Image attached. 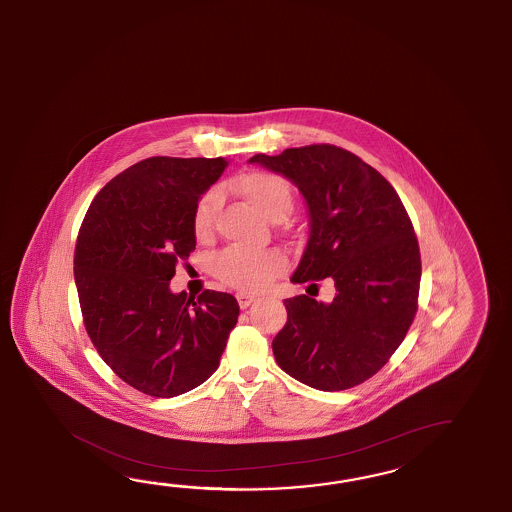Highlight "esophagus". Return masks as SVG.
<instances>
[{
    "instance_id": "obj_1",
    "label": "esophagus",
    "mask_w": 512,
    "mask_h": 512,
    "mask_svg": "<svg viewBox=\"0 0 512 512\" xmlns=\"http://www.w3.org/2000/svg\"><path fill=\"white\" fill-rule=\"evenodd\" d=\"M236 300L240 303L241 309H247V307H251L252 303L256 301V294H252V292L241 291L236 294Z\"/></svg>"
}]
</instances>
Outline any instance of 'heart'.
Returning a JSON list of instances; mask_svg holds the SVG:
<instances>
[{
  "label": "heart",
  "instance_id": "1",
  "mask_svg": "<svg viewBox=\"0 0 512 512\" xmlns=\"http://www.w3.org/2000/svg\"><path fill=\"white\" fill-rule=\"evenodd\" d=\"M232 189L251 203L252 209L271 221L285 220L292 211V191L289 183L272 172L252 171L232 181ZM218 211V192L201 196L194 211V232L198 238H207L214 227ZM285 256L280 251H243L227 249L214 261L218 280L238 287L256 289L285 269Z\"/></svg>",
  "mask_w": 512,
  "mask_h": 512
}]
</instances>
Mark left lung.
Returning a JSON list of instances; mask_svg holds the SVG:
<instances>
[{
    "label": "left lung",
    "instance_id": "8db88e82",
    "mask_svg": "<svg viewBox=\"0 0 512 512\" xmlns=\"http://www.w3.org/2000/svg\"><path fill=\"white\" fill-rule=\"evenodd\" d=\"M249 163L298 187L309 240L292 283L331 278L329 303L283 301L287 323L272 340L281 371L320 391H345L387 363L418 309L420 247L391 183L334 145L256 154Z\"/></svg>",
    "mask_w": 512,
    "mask_h": 512
}]
</instances>
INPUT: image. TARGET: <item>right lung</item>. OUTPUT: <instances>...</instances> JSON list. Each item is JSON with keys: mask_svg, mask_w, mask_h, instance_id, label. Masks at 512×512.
<instances>
[{"mask_svg": "<svg viewBox=\"0 0 512 512\" xmlns=\"http://www.w3.org/2000/svg\"><path fill=\"white\" fill-rule=\"evenodd\" d=\"M225 158L140 161L92 200L74 252L85 329L121 380L172 398L220 365L240 305L227 292H172L178 260L196 247L194 211Z\"/></svg>", "mask_w": 512, "mask_h": 512, "instance_id": "right-lung-1", "label": "right lung"}]
</instances>
